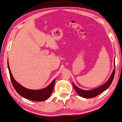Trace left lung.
Segmentation results:
<instances>
[{
    "label": "left lung",
    "instance_id": "obj_1",
    "mask_svg": "<svg viewBox=\"0 0 122 122\" xmlns=\"http://www.w3.org/2000/svg\"><path fill=\"white\" fill-rule=\"evenodd\" d=\"M114 64H115H115L114 63ZM115 69H114L112 74L111 76L110 77V79H108L106 83L104 84L103 85L97 88L92 89V90H90V91L82 90V89L79 88L76 86L74 85L73 83V85L74 88L75 89V91H76V92L77 93V94L79 96H81V97H83L84 98L94 97L99 95V94L103 92L104 91H105L106 89H107L109 87V86L111 85V84H112V81L114 77V75H115Z\"/></svg>",
    "mask_w": 122,
    "mask_h": 122
}]
</instances>
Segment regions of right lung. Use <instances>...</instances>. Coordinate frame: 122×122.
<instances>
[{"mask_svg": "<svg viewBox=\"0 0 122 122\" xmlns=\"http://www.w3.org/2000/svg\"><path fill=\"white\" fill-rule=\"evenodd\" d=\"M8 67L9 69L10 77L12 85H13L16 91L20 95H21L26 99H29V100L37 102L45 101L51 96L52 92H53L55 79H54L46 88L42 89H39V90H31V89H29L24 87L23 86L20 85L15 80L10 71L8 62Z\"/></svg>", "mask_w": 122, "mask_h": 122, "instance_id": "1", "label": "right lung"}]
</instances>
